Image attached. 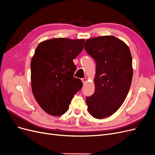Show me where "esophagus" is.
Wrapping results in <instances>:
<instances>
[{"mask_svg": "<svg viewBox=\"0 0 155 155\" xmlns=\"http://www.w3.org/2000/svg\"><path fill=\"white\" fill-rule=\"evenodd\" d=\"M81 81H82V82H83V83H85L87 82V78H82V79H81Z\"/></svg>", "mask_w": 155, "mask_h": 155, "instance_id": "esophagus-1", "label": "esophagus"}]
</instances>
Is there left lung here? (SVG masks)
I'll use <instances>...</instances> for the list:
<instances>
[{"label": "left lung", "instance_id": "left-lung-1", "mask_svg": "<svg viewBox=\"0 0 155 155\" xmlns=\"http://www.w3.org/2000/svg\"><path fill=\"white\" fill-rule=\"evenodd\" d=\"M85 49L96 63L95 91L86 97L88 110L94 118L102 119L116 112L127 96L132 57L128 46L110 35L87 39Z\"/></svg>", "mask_w": 155, "mask_h": 155}]
</instances>
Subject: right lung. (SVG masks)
Here are the masks:
<instances>
[{"label": "right lung", "mask_w": 155, "mask_h": 155, "mask_svg": "<svg viewBox=\"0 0 155 155\" xmlns=\"http://www.w3.org/2000/svg\"><path fill=\"white\" fill-rule=\"evenodd\" d=\"M85 39L54 38L41 43L31 61V89L46 113L66 112L74 94L81 90V79L74 78L73 59L81 52Z\"/></svg>", "instance_id": "1"}]
</instances>
